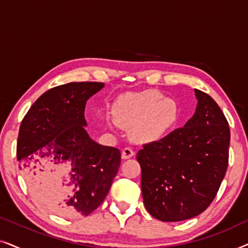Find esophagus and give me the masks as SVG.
Masks as SVG:
<instances>
[{
  "label": "esophagus",
  "instance_id": "esophagus-1",
  "mask_svg": "<svg viewBox=\"0 0 248 248\" xmlns=\"http://www.w3.org/2000/svg\"><path fill=\"white\" fill-rule=\"evenodd\" d=\"M133 155H134V150L130 147L124 148L123 151H122V158L123 159H130L131 157H133Z\"/></svg>",
  "mask_w": 248,
  "mask_h": 248
}]
</instances>
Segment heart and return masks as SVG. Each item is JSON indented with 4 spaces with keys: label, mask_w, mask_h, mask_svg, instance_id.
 <instances>
[{
    "label": "heart",
    "mask_w": 248,
    "mask_h": 248,
    "mask_svg": "<svg viewBox=\"0 0 248 248\" xmlns=\"http://www.w3.org/2000/svg\"><path fill=\"white\" fill-rule=\"evenodd\" d=\"M115 118L123 127H132L137 141L161 139L175 126L179 118L177 104L155 90L126 93L115 104Z\"/></svg>",
    "instance_id": "heart-1"
}]
</instances>
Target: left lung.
Wrapping results in <instances>:
<instances>
[{"label": "left lung", "mask_w": 248, "mask_h": 248, "mask_svg": "<svg viewBox=\"0 0 248 248\" xmlns=\"http://www.w3.org/2000/svg\"><path fill=\"white\" fill-rule=\"evenodd\" d=\"M194 91L198 105L184 127L144 144L137 155L144 206L161 221H182L204 211L228 167V122L209 94Z\"/></svg>", "instance_id": "obj_1"}]
</instances>
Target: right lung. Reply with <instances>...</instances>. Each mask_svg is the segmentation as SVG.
Instances as JSON below:
<instances>
[{"mask_svg": "<svg viewBox=\"0 0 248 248\" xmlns=\"http://www.w3.org/2000/svg\"><path fill=\"white\" fill-rule=\"evenodd\" d=\"M101 82H71L43 93L20 126L16 157L29 187L64 217L89 216L109 192L121 151L87 133V100Z\"/></svg>", "mask_w": 248, "mask_h": 248, "instance_id": "right-lung-1", "label": "right lung"}]
</instances>
